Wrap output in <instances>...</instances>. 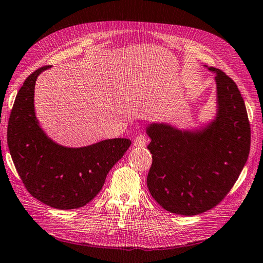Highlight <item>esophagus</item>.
Masks as SVG:
<instances>
[{
    "mask_svg": "<svg viewBox=\"0 0 263 263\" xmlns=\"http://www.w3.org/2000/svg\"><path fill=\"white\" fill-rule=\"evenodd\" d=\"M145 144H146V139L143 134H140V136H138L136 138V140H134V146L143 147V146H145Z\"/></svg>",
    "mask_w": 263,
    "mask_h": 263,
    "instance_id": "1",
    "label": "esophagus"
}]
</instances>
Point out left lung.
Wrapping results in <instances>:
<instances>
[{
    "label": "left lung",
    "mask_w": 263,
    "mask_h": 263,
    "mask_svg": "<svg viewBox=\"0 0 263 263\" xmlns=\"http://www.w3.org/2000/svg\"><path fill=\"white\" fill-rule=\"evenodd\" d=\"M215 113L192 129L151 122L152 165L146 183L166 211L196 215L222 201L238 180L250 151V124L237 84L215 67Z\"/></svg>",
    "instance_id": "1"
}]
</instances>
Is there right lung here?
<instances>
[{
	"label": "right lung",
	"mask_w": 263,
	"mask_h": 263,
	"mask_svg": "<svg viewBox=\"0 0 263 263\" xmlns=\"http://www.w3.org/2000/svg\"><path fill=\"white\" fill-rule=\"evenodd\" d=\"M24 81L8 126V145L15 169L28 191L52 208L71 210L85 205L102 189L107 173L131 145L129 139H107L86 146L59 144L45 133L34 109L37 77Z\"/></svg>",
	"instance_id": "right-lung-1"
}]
</instances>
